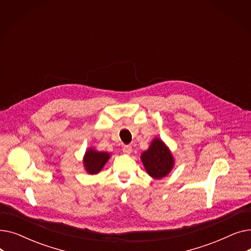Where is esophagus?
<instances>
[{"label": "esophagus", "instance_id": "esophagus-1", "mask_svg": "<svg viewBox=\"0 0 251 251\" xmlns=\"http://www.w3.org/2000/svg\"><path fill=\"white\" fill-rule=\"evenodd\" d=\"M131 151H132V148H131L130 146H125V147L123 148V152H124L125 154H130Z\"/></svg>", "mask_w": 251, "mask_h": 251}]
</instances>
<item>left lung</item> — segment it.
Listing matches in <instances>:
<instances>
[{
  "instance_id": "obj_1",
  "label": "left lung",
  "mask_w": 251,
  "mask_h": 251,
  "mask_svg": "<svg viewBox=\"0 0 251 251\" xmlns=\"http://www.w3.org/2000/svg\"><path fill=\"white\" fill-rule=\"evenodd\" d=\"M140 159L148 174L153 179H163L172 171L175 160L170 149L160 138H153L150 148L141 153Z\"/></svg>"
}]
</instances>
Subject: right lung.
I'll return each mask as SVG.
<instances>
[{
	"label": "right lung",
	"instance_id": "right-lung-1",
	"mask_svg": "<svg viewBox=\"0 0 251 251\" xmlns=\"http://www.w3.org/2000/svg\"><path fill=\"white\" fill-rule=\"evenodd\" d=\"M111 157V153L107 151H98L95 149L89 148L86 150L83 156V166L86 172L90 175L100 173L103 166Z\"/></svg>",
	"mask_w": 251,
	"mask_h": 251
}]
</instances>
